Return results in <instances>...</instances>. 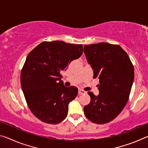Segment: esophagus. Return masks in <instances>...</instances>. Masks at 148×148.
<instances>
[{
	"label": "esophagus",
	"mask_w": 148,
	"mask_h": 148,
	"mask_svg": "<svg viewBox=\"0 0 148 148\" xmlns=\"http://www.w3.org/2000/svg\"><path fill=\"white\" fill-rule=\"evenodd\" d=\"M86 93V91H84L83 90H79L78 91V94L79 95H82V94H85Z\"/></svg>",
	"instance_id": "34e87169"
}]
</instances>
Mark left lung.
Masks as SVG:
<instances>
[{
  "instance_id": "obj_1",
  "label": "left lung",
  "mask_w": 148,
  "mask_h": 148,
  "mask_svg": "<svg viewBox=\"0 0 148 148\" xmlns=\"http://www.w3.org/2000/svg\"><path fill=\"white\" fill-rule=\"evenodd\" d=\"M84 52L93 70V78L99 79V95L88 93L91 101L84 107V114L93 123H108L128 101L134 78L133 64L119 45L91 44L84 46Z\"/></svg>"
}]
</instances>
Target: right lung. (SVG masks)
<instances>
[{"instance_id": "obj_1", "label": "right lung", "mask_w": 148, "mask_h": 148, "mask_svg": "<svg viewBox=\"0 0 148 148\" xmlns=\"http://www.w3.org/2000/svg\"><path fill=\"white\" fill-rule=\"evenodd\" d=\"M82 53V44L53 41L42 42L28 54L21 72V86L30 111L42 122L55 125L66 117L69 103L78 90L63 85L60 72Z\"/></svg>"}]
</instances>
